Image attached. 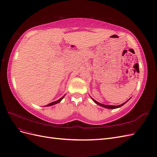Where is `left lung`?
I'll list each match as a JSON object with an SVG mask.
<instances>
[{
  "label": "left lung",
  "mask_w": 157,
  "mask_h": 157,
  "mask_svg": "<svg viewBox=\"0 0 157 157\" xmlns=\"http://www.w3.org/2000/svg\"><path fill=\"white\" fill-rule=\"evenodd\" d=\"M93 101H94V102H95L96 104H97V105H100V106H102V107H105V108H106V109H114L119 108V107L123 106L125 103H126L127 101H127L126 102H124V103H122V105H118V106H113V105H102V104L99 103V102H98L96 101L95 99H93Z\"/></svg>",
  "instance_id": "1"
}]
</instances>
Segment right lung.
Returning a JSON list of instances; mask_svg holds the SVG:
<instances>
[{
    "instance_id": "1",
    "label": "right lung",
    "mask_w": 157,
    "mask_h": 157,
    "mask_svg": "<svg viewBox=\"0 0 157 157\" xmlns=\"http://www.w3.org/2000/svg\"><path fill=\"white\" fill-rule=\"evenodd\" d=\"M64 95L62 97H61L60 99H59L58 101H54V102H51V103H49V104H48L47 105H46L45 106H51V105H55V104H56V103H58V102H60V101L62 99V98H64Z\"/></svg>"
}]
</instances>
